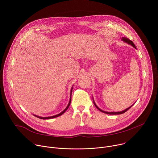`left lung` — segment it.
<instances>
[{
  "label": "left lung",
  "instance_id": "obj_1",
  "mask_svg": "<svg viewBox=\"0 0 158 158\" xmlns=\"http://www.w3.org/2000/svg\"><path fill=\"white\" fill-rule=\"evenodd\" d=\"M121 40H122L123 41H124V42H126V43H127V44H129L131 45V46H132V47H134L135 49H136V46H135L134 44V43H133L131 40H129V39H127V37H122ZM94 104L95 106L97 107V109H98V110H100V111H101L102 112H104V113H106V114H121L124 113L125 112H126L128 109H129L132 106V105L131 106L129 107L128 108H127V109H126L125 110H123V111H121V112H106V111H104V110H101V109H99V108L97 106V105L96 104V103L94 102Z\"/></svg>",
  "mask_w": 158,
  "mask_h": 158
}]
</instances>
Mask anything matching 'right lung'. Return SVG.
<instances>
[{"mask_svg": "<svg viewBox=\"0 0 158 158\" xmlns=\"http://www.w3.org/2000/svg\"><path fill=\"white\" fill-rule=\"evenodd\" d=\"M73 87H72V88H71V98H70L69 104H68V105H67V106L66 107V108H65L62 112H61L60 113H59V114H57V115L53 116H50V117H40V116H36V115H34V116H35V117H37V118H40V119H48L55 118H57V117L60 116H61L62 114H63L64 113V112L66 111V110L69 108V106H70V104H71V94H72V91H73Z\"/></svg>", "mask_w": 158, "mask_h": 158, "instance_id": "right-lung-1", "label": "right lung"}]
</instances>
